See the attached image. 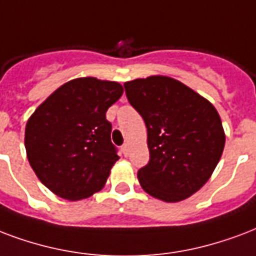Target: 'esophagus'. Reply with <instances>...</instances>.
<instances>
[{
    "mask_svg": "<svg viewBox=\"0 0 256 256\" xmlns=\"http://www.w3.org/2000/svg\"><path fill=\"white\" fill-rule=\"evenodd\" d=\"M122 153H124V156L128 157V153H130V146H128V144H124L122 145Z\"/></svg>",
    "mask_w": 256,
    "mask_h": 256,
    "instance_id": "1",
    "label": "esophagus"
}]
</instances>
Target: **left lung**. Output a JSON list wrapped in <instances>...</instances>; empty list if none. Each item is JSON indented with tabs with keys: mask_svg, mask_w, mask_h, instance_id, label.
Here are the masks:
<instances>
[{
	"mask_svg": "<svg viewBox=\"0 0 256 256\" xmlns=\"http://www.w3.org/2000/svg\"><path fill=\"white\" fill-rule=\"evenodd\" d=\"M148 128L150 160L138 170L142 189L166 202L185 200L214 173L226 144L214 104L184 83L149 76L124 83Z\"/></svg>",
	"mask_w": 256,
	"mask_h": 256,
	"instance_id": "obj_1",
	"label": "left lung"
}]
</instances>
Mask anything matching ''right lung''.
<instances>
[{"label": "right lung", "mask_w": 256, "mask_h": 256, "mask_svg": "<svg viewBox=\"0 0 256 256\" xmlns=\"http://www.w3.org/2000/svg\"><path fill=\"white\" fill-rule=\"evenodd\" d=\"M124 94L116 82L78 78L58 87L30 115L26 157L38 180L66 200H82L104 186L120 157L106 111Z\"/></svg>", "instance_id": "right-lung-1"}]
</instances>
